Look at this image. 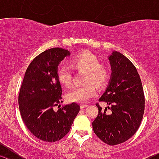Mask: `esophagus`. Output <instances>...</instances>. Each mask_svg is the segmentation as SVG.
I'll use <instances>...</instances> for the list:
<instances>
[{
  "label": "esophagus",
  "mask_w": 159,
  "mask_h": 159,
  "mask_svg": "<svg viewBox=\"0 0 159 159\" xmlns=\"http://www.w3.org/2000/svg\"><path fill=\"white\" fill-rule=\"evenodd\" d=\"M86 107H88V105L86 104H81V108H84Z\"/></svg>",
  "instance_id": "esophagus-1"
}]
</instances>
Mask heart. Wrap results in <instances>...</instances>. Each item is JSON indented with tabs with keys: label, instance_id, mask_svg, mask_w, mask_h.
Returning a JSON list of instances; mask_svg holds the SVG:
<instances>
[{
	"label": "heart",
	"instance_id": "1",
	"mask_svg": "<svg viewBox=\"0 0 159 159\" xmlns=\"http://www.w3.org/2000/svg\"><path fill=\"white\" fill-rule=\"evenodd\" d=\"M71 65L78 70L85 71L84 84L76 86L67 94V98L71 102L85 103L97 94L98 87H103L109 79L108 67L100 64L98 57L90 51H85L71 60ZM72 71L68 66L61 65L57 69V78L63 85L70 86L72 83Z\"/></svg>",
	"mask_w": 159,
	"mask_h": 159
}]
</instances>
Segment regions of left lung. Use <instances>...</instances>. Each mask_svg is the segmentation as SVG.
<instances>
[{
  "instance_id": "8db88e82",
  "label": "left lung",
  "mask_w": 159,
  "mask_h": 159,
  "mask_svg": "<svg viewBox=\"0 0 159 159\" xmlns=\"http://www.w3.org/2000/svg\"><path fill=\"white\" fill-rule=\"evenodd\" d=\"M109 61L110 82L98 101L109 105L111 113L96 103L98 114L92 128L102 142L115 145L129 140L139 129L145 111V94L140 76L129 59L114 51Z\"/></svg>"
}]
</instances>
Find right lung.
<instances>
[{"mask_svg": "<svg viewBox=\"0 0 159 159\" xmlns=\"http://www.w3.org/2000/svg\"><path fill=\"white\" fill-rule=\"evenodd\" d=\"M69 54V51L60 48L38 54L27 68L19 91L22 120L35 137L44 142H54L65 137L80 111L75 102L57 111L54 110L62 102L57 66Z\"/></svg>", "mask_w": 159, "mask_h": 159, "instance_id": "obj_1", "label": "right lung"}]
</instances>
